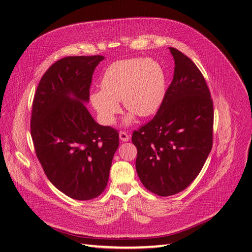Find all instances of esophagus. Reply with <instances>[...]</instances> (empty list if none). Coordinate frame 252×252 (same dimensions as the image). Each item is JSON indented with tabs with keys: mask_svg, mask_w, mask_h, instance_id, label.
<instances>
[{
	"mask_svg": "<svg viewBox=\"0 0 252 252\" xmlns=\"http://www.w3.org/2000/svg\"><path fill=\"white\" fill-rule=\"evenodd\" d=\"M119 137H120V140H122V141H128L131 138V135L127 134L126 132L122 131L119 133Z\"/></svg>",
	"mask_w": 252,
	"mask_h": 252,
	"instance_id": "esophagus-1",
	"label": "esophagus"
}]
</instances>
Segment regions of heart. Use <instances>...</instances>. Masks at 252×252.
Returning <instances> with one entry per match:
<instances>
[{
	"mask_svg": "<svg viewBox=\"0 0 252 252\" xmlns=\"http://www.w3.org/2000/svg\"><path fill=\"white\" fill-rule=\"evenodd\" d=\"M101 88L90 94V102L102 124H115L121 112L120 101L131 111L126 118V124H130L136 114L148 117L158 111L165 95V73L151 59L121 60L106 68Z\"/></svg>",
	"mask_w": 252,
	"mask_h": 252,
	"instance_id": "heart-1",
	"label": "heart"
}]
</instances>
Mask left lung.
<instances>
[{
	"instance_id": "obj_1",
	"label": "left lung",
	"mask_w": 252,
	"mask_h": 252,
	"mask_svg": "<svg viewBox=\"0 0 252 252\" xmlns=\"http://www.w3.org/2000/svg\"><path fill=\"white\" fill-rule=\"evenodd\" d=\"M175 73L157 115L132 135L136 171L145 188L167 197L197 178L213 146L214 109L202 73L189 57L169 48Z\"/></svg>"
}]
</instances>
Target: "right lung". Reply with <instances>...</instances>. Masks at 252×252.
Returning <instances> with one entry per match:
<instances>
[{
  "label": "right lung",
  "instance_id": "1",
  "mask_svg": "<svg viewBox=\"0 0 252 252\" xmlns=\"http://www.w3.org/2000/svg\"><path fill=\"white\" fill-rule=\"evenodd\" d=\"M104 56H68L38 84L31 117L37 158L57 189L75 200L104 191L119 133L96 124L84 103L95 67Z\"/></svg>",
  "mask_w": 252,
  "mask_h": 252
}]
</instances>
